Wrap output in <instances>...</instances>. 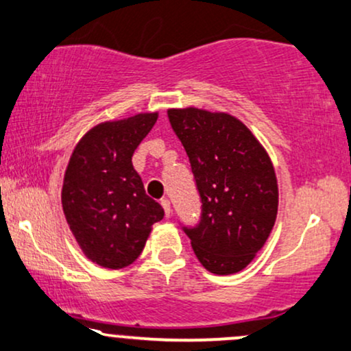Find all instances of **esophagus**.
<instances>
[{"mask_svg":"<svg viewBox=\"0 0 351 351\" xmlns=\"http://www.w3.org/2000/svg\"><path fill=\"white\" fill-rule=\"evenodd\" d=\"M161 205H162V208H164V213H166V216L169 218V216H171V202H169L167 198H162Z\"/></svg>","mask_w":351,"mask_h":351,"instance_id":"obj_1","label":"esophagus"}]
</instances>
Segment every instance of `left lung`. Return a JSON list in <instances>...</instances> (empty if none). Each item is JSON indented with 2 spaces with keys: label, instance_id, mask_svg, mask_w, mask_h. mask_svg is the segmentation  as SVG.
I'll return each instance as SVG.
<instances>
[{
  "label": "left lung",
  "instance_id": "obj_1",
  "mask_svg": "<svg viewBox=\"0 0 351 351\" xmlns=\"http://www.w3.org/2000/svg\"><path fill=\"white\" fill-rule=\"evenodd\" d=\"M169 122L192 166L200 223L185 228L193 252L216 275L241 271L270 236L278 211L274 164L236 117L195 107L169 109Z\"/></svg>",
  "mask_w": 351,
  "mask_h": 351
}]
</instances>
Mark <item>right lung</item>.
<instances>
[{"instance_id":"add662e5","label":"right lung","mask_w":351,"mask_h":351,"mask_svg":"<svg viewBox=\"0 0 351 351\" xmlns=\"http://www.w3.org/2000/svg\"><path fill=\"white\" fill-rule=\"evenodd\" d=\"M156 120L158 112H146L96 125L77 143L64 172V218L86 257L104 268L135 262L164 216L132 162Z\"/></svg>"}]
</instances>
